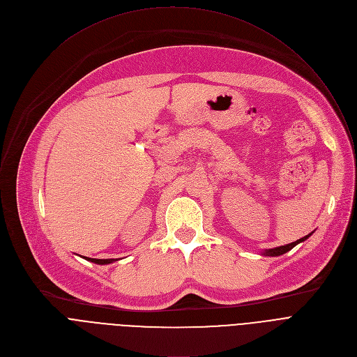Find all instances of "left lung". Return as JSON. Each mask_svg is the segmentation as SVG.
I'll list each match as a JSON object with an SVG mask.
<instances>
[{
    "label": "left lung",
    "instance_id": "8db88e82",
    "mask_svg": "<svg viewBox=\"0 0 357 357\" xmlns=\"http://www.w3.org/2000/svg\"><path fill=\"white\" fill-rule=\"evenodd\" d=\"M314 233V231H312ZM312 233H310L308 236H305V237H302V238H299V240H296V241H294V243H289V244H285V245H280V247H275V248H268V250H264V256H270V257H277V256H282V254H285L287 251H289L291 248H294L296 244H299L301 241H305L307 240Z\"/></svg>",
    "mask_w": 357,
    "mask_h": 357
}]
</instances>
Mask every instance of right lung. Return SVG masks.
I'll return each mask as SVG.
<instances>
[{
  "label": "right lung",
  "instance_id": "1",
  "mask_svg": "<svg viewBox=\"0 0 357 357\" xmlns=\"http://www.w3.org/2000/svg\"><path fill=\"white\" fill-rule=\"evenodd\" d=\"M84 259L91 261V263H94V264H110V263L116 261L114 259H105V260H101V259H89V257H84Z\"/></svg>",
  "mask_w": 357,
  "mask_h": 357
}]
</instances>
